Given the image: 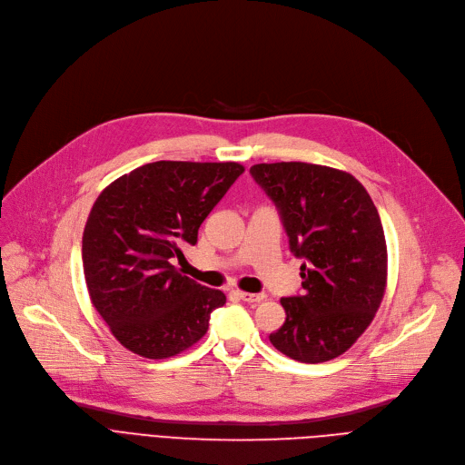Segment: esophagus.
I'll use <instances>...</instances> for the list:
<instances>
[{
    "label": "esophagus",
    "mask_w": 465,
    "mask_h": 465,
    "mask_svg": "<svg viewBox=\"0 0 465 465\" xmlns=\"http://www.w3.org/2000/svg\"><path fill=\"white\" fill-rule=\"evenodd\" d=\"M236 294L243 300V302H248V304L262 302V300L266 298V294H264V292H243V291H238Z\"/></svg>",
    "instance_id": "1"
}]
</instances>
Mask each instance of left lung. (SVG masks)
I'll return each instance as SVG.
<instances>
[{
  "instance_id": "left-lung-1",
  "label": "left lung",
  "mask_w": 465,
  "mask_h": 465,
  "mask_svg": "<svg viewBox=\"0 0 465 465\" xmlns=\"http://www.w3.org/2000/svg\"><path fill=\"white\" fill-rule=\"evenodd\" d=\"M253 180L276 204L289 248L302 259V292L282 298L285 322L270 343L319 364L343 354L375 317L387 287V242L377 208L349 173L300 161L261 163Z\"/></svg>"
}]
</instances>
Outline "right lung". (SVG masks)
I'll return each mask as SVG.
<instances>
[{
  "instance_id": "right-lung-1",
  "label": "right lung",
  "mask_w": 465,
  "mask_h": 465,
  "mask_svg": "<svg viewBox=\"0 0 465 465\" xmlns=\"http://www.w3.org/2000/svg\"><path fill=\"white\" fill-rule=\"evenodd\" d=\"M243 173L240 163L155 161L101 191L82 236L94 308L114 338L144 359H169L197 343L222 291L173 264L197 243L201 223Z\"/></svg>"
}]
</instances>
